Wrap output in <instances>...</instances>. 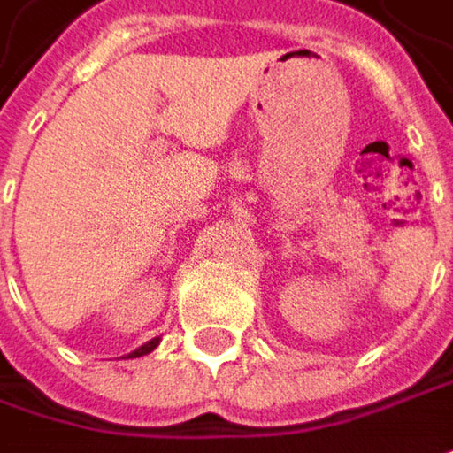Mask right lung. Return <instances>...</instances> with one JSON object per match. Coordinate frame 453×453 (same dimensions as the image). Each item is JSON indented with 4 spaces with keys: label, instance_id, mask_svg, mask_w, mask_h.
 <instances>
[{
    "label": "right lung",
    "instance_id": "1",
    "mask_svg": "<svg viewBox=\"0 0 453 453\" xmlns=\"http://www.w3.org/2000/svg\"><path fill=\"white\" fill-rule=\"evenodd\" d=\"M157 347V339H152V342H148V344H142L140 349H134L132 354H129V359H134V357H142V354H150V351Z\"/></svg>",
    "mask_w": 453,
    "mask_h": 453
}]
</instances>
